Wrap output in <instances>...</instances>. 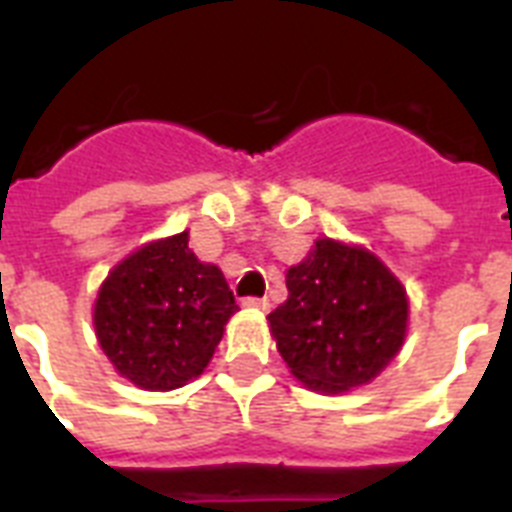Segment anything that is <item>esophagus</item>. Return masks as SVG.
<instances>
[{"label": "esophagus", "mask_w": 512, "mask_h": 512, "mask_svg": "<svg viewBox=\"0 0 512 512\" xmlns=\"http://www.w3.org/2000/svg\"><path fill=\"white\" fill-rule=\"evenodd\" d=\"M241 305L249 308V311H268V300H265V297H244Z\"/></svg>", "instance_id": "esophagus-1"}]
</instances>
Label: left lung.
<instances>
[{"label": "left lung", "instance_id": "8db88e82", "mask_svg": "<svg viewBox=\"0 0 512 512\" xmlns=\"http://www.w3.org/2000/svg\"><path fill=\"white\" fill-rule=\"evenodd\" d=\"M289 297L268 327L289 372L327 396L372 382L398 356L409 327L404 284L358 244L316 239L287 271Z\"/></svg>", "mask_w": 512, "mask_h": 512}]
</instances>
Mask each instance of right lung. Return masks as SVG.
I'll return each mask as SVG.
<instances>
[{"mask_svg":"<svg viewBox=\"0 0 512 512\" xmlns=\"http://www.w3.org/2000/svg\"><path fill=\"white\" fill-rule=\"evenodd\" d=\"M236 311L223 271L201 263L183 231L148 241L108 271L92 324L124 380L143 390H175L207 369Z\"/></svg>","mask_w":512,"mask_h":512,"instance_id":"right-lung-1","label":"right lung"}]
</instances>
